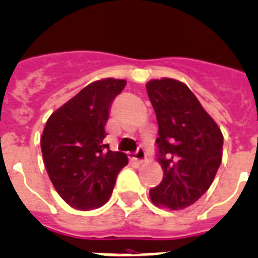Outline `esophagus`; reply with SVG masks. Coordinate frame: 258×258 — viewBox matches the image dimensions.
<instances>
[{"label": "esophagus", "instance_id": "obj_1", "mask_svg": "<svg viewBox=\"0 0 258 258\" xmlns=\"http://www.w3.org/2000/svg\"><path fill=\"white\" fill-rule=\"evenodd\" d=\"M133 158L140 163L144 162L145 159H146V153H145V149L142 148V146H140V148L137 149V152L133 154Z\"/></svg>", "mask_w": 258, "mask_h": 258}]
</instances>
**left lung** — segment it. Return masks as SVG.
<instances>
[{"label": "left lung", "mask_w": 258, "mask_h": 258, "mask_svg": "<svg viewBox=\"0 0 258 258\" xmlns=\"http://www.w3.org/2000/svg\"><path fill=\"white\" fill-rule=\"evenodd\" d=\"M158 121V162L162 182L150 188L158 207L183 210L194 204L214 182L223 157V134L197 96L175 79L146 84Z\"/></svg>", "instance_id": "left-lung-1"}]
</instances>
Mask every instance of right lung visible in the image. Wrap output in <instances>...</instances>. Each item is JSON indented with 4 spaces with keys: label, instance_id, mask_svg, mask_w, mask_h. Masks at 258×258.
I'll return each instance as SVG.
<instances>
[{
    "label": "right lung",
    "instance_id": "1",
    "mask_svg": "<svg viewBox=\"0 0 258 258\" xmlns=\"http://www.w3.org/2000/svg\"><path fill=\"white\" fill-rule=\"evenodd\" d=\"M126 86L101 79L80 91L48 117L40 137L43 162L56 192L72 208H99L112 195L117 174L127 165L125 153L105 145L112 101Z\"/></svg>",
    "mask_w": 258,
    "mask_h": 258
}]
</instances>
